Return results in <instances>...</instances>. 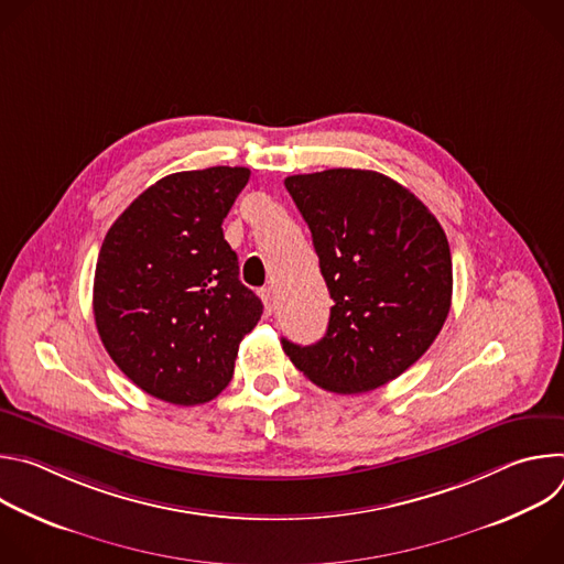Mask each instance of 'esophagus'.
<instances>
[{"label": "esophagus", "mask_w": 564, "mask_h": 564, "mask_svg": "<svg viewBox=\"0 0 564 564\" xmlns=\"http://www.w3.org/2000/svg\"><path fill=\"white\" fill-rule=\"evenodd\" d=\"M261 299H263V305H265V312L272 314L274 307H276V296H274V290L272 288H263L261 290Z\"/></svg>", "instance_id": "obj_1"}]
</instances>
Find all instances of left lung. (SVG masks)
<instances>
[{
	"instance_id": "8db88e82",
	"label": "left lung",
	"mask_w": 564,
	"mask_h": 564,
	"mask_svg": "<svg viewBox=\"0 0 564 564\" xmlns=\"http://www.w3.org/2000/svg\"><path fill=\"white\" fill-rule=\"evenodd\" d=\"M285 189L335 301L324 339H283L285 355L312 383L339 394L397 379L431 348L451 310L442 225L406 187L368 170L288 176Z\"/></svg>"
}]
</instances>
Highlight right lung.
I'll list each match as a JSON object with an SVG mask.
<instances>
[{
	"instance_id": "right-lung-1",
	"label": "right lung",
	"mask_w": 564,
	"mask_h": 564,
	"mask_svg": "<svg viewBox=\"0 0 564 564\" xmlns=\"http://www.w3.org/2000/svg\"><path fill=\"white\" fill-rule=\"evenodd\" d=\"M248 181L246 167L165 176L105 236L94 279L98 335L116 366L155 399L176 406L214 399L263 314L223 236Z\"/></svg>"
}]
</instances>
